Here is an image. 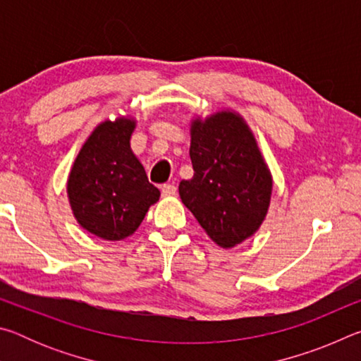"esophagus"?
Masks as SVG:
<instances>
[{"mask_svg":"<svg viewBox=\"0 0 361 361\" xmlns=\"http://www.w3.org/2000/svg\"><path fill=\"white\" fill-rule=\"evenodd\" d=\"M161 191H162L164 197H173V195L176 194V188L173 185H162Z\"/></svg>","mask_w":361,"mask_h":361,"instance_id":"34e87169","label":"esophagus"}]
</instances>
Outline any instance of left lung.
<instances>
[{
  "label": "left lung",
  "instance_id": "left-lung-1",
  "mask_svg": "<svg viewBox=\"0 0 361 361\" xmlns=\"http://www.w3.org/2000/svg\"><path fill=\"white\" fill-rule=\"evenodd\" d=\"M194 176L180 197L207 235L234 248L258 232L272 195V175L247 121L232 109L191 119Z\"/></svg>",
  "mask_w": 361,
  "mask_h": 361
}]
</instances>
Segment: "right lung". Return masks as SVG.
I'll list each match as a JSON object with an SVG mask.
<instances>
[{"label":"right lung","instance_id":"add662e5","mask_svg":"<svg viewBox=\"0 0 361 361\" xmlns=\"http://www.w3.org/2000/svg\"><path fill=\"white\" fill-rule=\"evenodd\" d=\"M135 127L132 116L100 122L79 149L66 181L73 216L103 240L132 235L161 197L130 148Z\"/></svg>","mask_w":361,"mask_h":361}]
</instances>
